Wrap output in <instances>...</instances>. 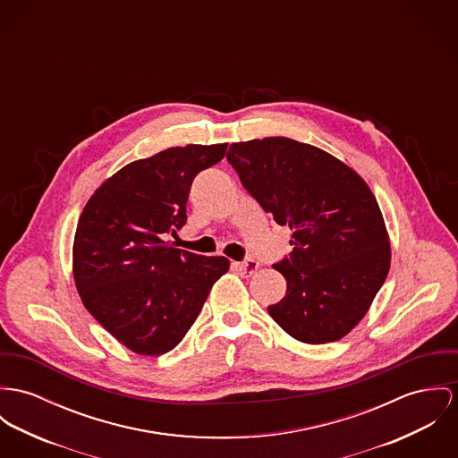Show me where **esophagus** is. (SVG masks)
<instances>
[{"label":"esophagus","mask_w":458,"mask_h":458,"mask_svg":"<svg viewBox=\"0 0 458 458\" xmlns=\"http://www.w3.org/2000/svg\"><path fill=\"white\" fill-rule=\"evenodd\" d=\"M235 267H237L244 276H252V274L259 268V263H258L256 259H252V258H247V259L241 261V263H235Z\"/></svg>","instance_id":"1"}]
</instances>
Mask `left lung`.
Instances as JSON below:
<instances>
[{"instance_id":"1","label":"left lung","mask_w":458,"mask_h":458,"mask_svg":"<svg viewBox=\"0 0 458 458\" xmlns=\"http://www.w3.org/2000/svg\"><path fill=\"white\" fill-rule=\"evenodd\" d=\"M247 193L293 230L274 265L287 281L268 314L303 344L344 338L387 279L390 246L378 202L351 167L289 138L233 142L226 155Z\"/></svg>"}]
</instances>
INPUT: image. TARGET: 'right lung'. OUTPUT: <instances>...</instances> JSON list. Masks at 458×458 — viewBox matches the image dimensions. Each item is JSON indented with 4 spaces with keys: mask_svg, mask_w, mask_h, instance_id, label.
Instances as JSON below:
<instances>
[{
    "mask_svg": "<svg viewBox=\"0 0 458 458\" xmlns=\"http://www.w3.org/2000/svg\"><path fill=\"white\" fill-rule=\"evenodd\" d=\"M228 144L169 148L125 165L80 216L72 274L85 309L120 344L141 355L173 351L200 314L223 256H200L164 239L186 225L195 176Z\"/></svg>",
    "mask_w": 458,
    "mask_h": 458,
    "instance_id": "1",
    "label": "right lung"
}]
</instances>
